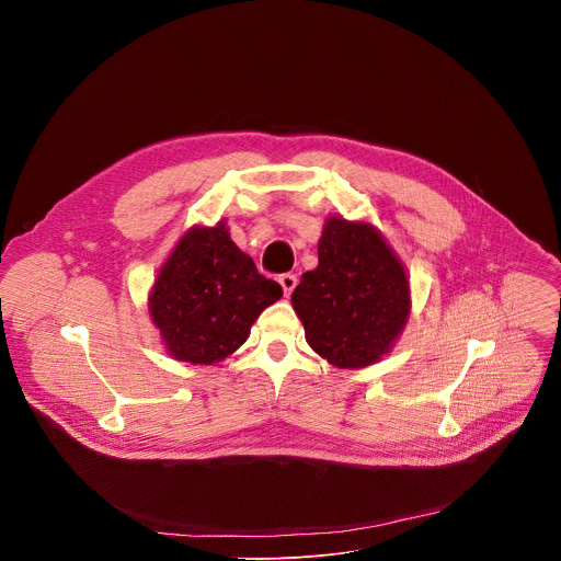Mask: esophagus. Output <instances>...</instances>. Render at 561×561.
<instances>
[{
    "label": "esophagus",
    "mask_w": 561,
    "mask_h": 561,
    "mask_svg": "<svg viewBox=\"0 0 561 561\" xmlns=\"http://www.w3.org/2000/svg\"><path fill=\"white\" fill-rule=\"evenodd\" d=\"M279 286L284 288V295L288 297L293 293V288L297 286V277L293 273H284V275H279Z\"/></svg>",
    "instance_id": "34e87169"
}]
</instances>
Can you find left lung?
Returning a JSON list of instances; mask_svg holds the SVG:
<instances>
[{"label":"left lung","instance_id":"obj_1","mask_svg":"<svg viewBox=\"0 0 561 561\" xmlns=\"http://www.w3.org/2000/svg\"><path fill=\"white\" fill-rule=\"evenodd\" d=\"M319 264L301 275L293 308L308 346L337 368H366L390 353L411 314L407 268L370 221L331 215Z\"/></svg>","mask_w":561,"mask_h":561}]
</instances>
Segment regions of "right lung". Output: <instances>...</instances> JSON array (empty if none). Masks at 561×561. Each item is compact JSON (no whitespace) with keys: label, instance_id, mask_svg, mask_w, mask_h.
Returning <instances> with one entry per match:
<instances>
[{"label":"right lung","instance_id":"obj_1","mask_svg":"<svg viewBox=\"0 0 561 561\" xmlns=\"http://www.w3.org/2000/svg\"><path fill=\"white\" fill-rule=\"evenodd\" d=\"M279 297L282 286L257 273L221 219L180 237L150 286L148 312L173 359L213 366L249 340Z\"/></svg>","mask_w":561,"mask_h":561}]
</instances>
